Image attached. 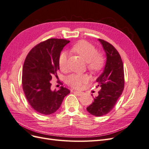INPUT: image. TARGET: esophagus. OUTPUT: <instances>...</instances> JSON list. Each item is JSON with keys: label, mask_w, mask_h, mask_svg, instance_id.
Listing matches in <instances>:
<instances>
[{"label": "esophagus", "mask_w": 149, "mask_h": 149, "mask_svg": "<svg viewBox=\"0 0 149 149\" xmlns=\"http://www.w3.org/2000/svg\"><path fill=\"white\" fill-rule=\"evenodd\" d=\"M74 93H76V94H77V95H78V96H81L82 94H83V92H81V91H74Z\"/></svg>", "instance_id": "1"}]
</instances>
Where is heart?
Here are the masks:
<instances>
[{
  "mask_svg": "<svg viewBox=\"0 0 149 149\" xmlns=\"http://www.w3.org/2000/svg\"><path fill=\"white\" fill-rule=\"evenodd\" d=\"M76 52L86 61L88 70L93 73L99 72L105 63V57L103 53L97 52V49L93 44L85 40H81L72 48ZM58 65L61 71H66L68 68V56L65 52H62L58 58ZM89 77L86 74H71L66 78V84L75 88H81L83 84L87 83Z\"/></svg>",
  "mask_w": 149,
  "mask_h": 149,
  "instance_id": "obj_1",
  "label": "heart"
}]
</instances>
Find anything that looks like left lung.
I'll list each match as a JSON object with an SVG mask.
<instances>
[{"label": "left lung", "instance_id": "8db88e82", "mask_svg": "<svg viewBox=\"0 0 149 149\" xmlns=\"http://www.w3.org/2000/svg\"><path fill=\"white\" fill-rule=\"evenodd\" d=\"M106 53L107 61L103 73L97 79L96 87L101 88L98 96L87 108L90 114L100 117L113 109L124 88L123 60L114 47L105 40L99 39Z\"/></svg>", "mask_w": 149, "mask_h": 149}]
</instances>
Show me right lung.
Here are the masks:
<instances>
[{
	"mask_svg": "<svg viewBox=\"0 0 149 149\" xmlns=\"http://www.w3.org/2000/svg\"><path fill=\"white\" fill-rule=\"evenodd\" d=\"M69 42L65 39L45 40L31 49L25 60L22 78L24 92L31 107L41 114L56 112L70 93L63 86L52 91L50 81L54 76L57 77L56 71L60 69L58 58Z\"/></svg>",
	"mask_w": 149,
	"mask_h": 149,
	"instance_id": "1",
	"label": "right lung"
}]
</instances>
